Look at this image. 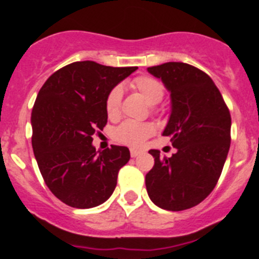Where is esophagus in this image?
I'll return each instance as SVG.
<instances>
[{
    "mask_svg": "<svg viewBox=\"0 0 259 259\" xmlns=\"http://www.w3.org/2000/svg\"><path fill=\"white\" fill-rule=\"evenodd\" d=\"M139 151L138 150H134V149H132V150H130V155H132V158H137L138 155H139Z\"/></svg>",
    "mask_w": 259,
    "mask_h": 259,
    "instance_id": "34e87169",
    "label": "esophagus"
}]
</instances>
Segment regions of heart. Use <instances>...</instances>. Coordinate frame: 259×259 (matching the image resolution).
<instances>
[{"label":"heart","instance_id":"heart-1","mask_svg":"<svg viewBox=\"0 0 259 259\" xmlns=\"http://www.w3.org/2000/svg\"><path fill=\"white\" fill-rule=\"evenodd\" d=\"M132 89L140 94L150 105L160 103L164 98V86L158 79L151 76H138L130 82ZM121 104V89L115 86L108 94L105 100L106 114L110 119L117 117ZM155 133V129L149 122H138L127 120L120 124L114 132V139L120 144L132 148H140L148 138Z\"/></svg>","mask_w":259,"mask_h":259}]
</instances>
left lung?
<instances>
[{
  "mask_svg": "<svg viewBox=\"0 0 259 259\" xmlns=\"http://www.w3.org/2000/svg\"><path fill=\"white\" fill-rule=\"evenodd\" d=\"M170 93L171 113L164 129L177 153L160 158L149 150L154 166L145 176L151 202L179 211L195 207L215 187L231 145V114L213 80L184 62L148 67Z\"/></svg>",
  "mask_w": 259,
  "mask_h": 259,
  "instance_id": "8db88e82",
  "label": "left lung"
}]
</instances>
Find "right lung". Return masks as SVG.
Segmentation results:
<instances>
[{"label": "right lung", "instance_id": "right-lung-1", "mask_svg": "<svg viewBox=\"0 0 259 259\" xmlns=\"http://www.w3.org/2000/svg\"><path fill=\"white\" fill-rule=\"evenodd\" d=\"M137 69L72 62L38 91L31 114L33 154L46 185L65 204L88 209L113 194L130 151L117 145L96 151L93 135L108 122V94Z\"/></svg>", "mask_w": 259, "mask_h": 259}]
</instances>
